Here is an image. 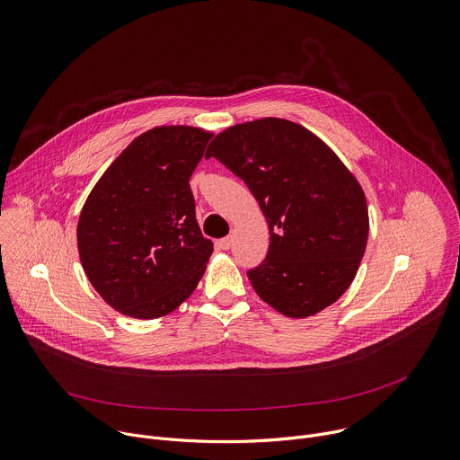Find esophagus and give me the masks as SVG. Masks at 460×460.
<instances>
[{"mask_svg":"<svg viewBox=\"0 0 460 460\" xmlns=\"http://www.w3.org/2000/svg\"><path fill=\"white\" fill-rule=\"evenodd\" d=\"M231 243H233V238L231 236H226V238H220L218 242H217V245L220 247V249H229L231 247Z\"/></svg>","mask_w":460,"mask_h":460,"instance_id":"esophagus-1","label":"esophagus"}]
</instances>
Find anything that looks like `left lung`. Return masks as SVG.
Listing matches in <instances>:
<instances>
[{
  "label": "left lung",
  "instance_id": "8db88e82",
  "mask_svg": "<svg viewBox=\"0 0 460 460\" xmlns=\"http://www.w3.org/2000/svg\"><path fill=\"white\" fill-rule=\"evenodd\" d=\"M242 178L270 226L266 260L247 271L256 295L291 318L332 305L353 282L366 251V196L341 158L305 127L261 118L209 144Z\"/></svg>",
  "mask_w": 460,
  "mask_h": 460
}]
</instances>
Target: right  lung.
<instances>
[{"label": "right lung", "instance_id": "1", "mask_svg": "<svg viewBox=\"0 0 460 460\" xmlns=\"http://www.w3.org/2000/svg\"><path fill=\"white\" fill-rule=\"evenodd\" d=\"M211 138L194 127H155L91 190L78 222L80 260L116 311L158 318L199 286L213 242L196 222L189 178Z\"/></svg>", "mask_w": 460, "mask_h": 460}]
</instances>
